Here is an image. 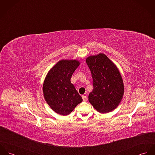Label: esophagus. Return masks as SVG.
I'll return each instance as SVG.
<instances>
[{
	"instance_id": "esophagus-1",
	"label": "esophagus",
	"mask_w": 155,
	"mask_h": 155,
	"mask_svg": "<svg viewBox=\"0 0 155 155\" xmlns=\"http://www.w3.org/2000/svg\"><path fill=\"white\" fill-rule=\"evenodd\" d=\"M82 99H83V101H87L88 98H87V97L85 96V95H82Z\"/></svg>"
}]
</instances>
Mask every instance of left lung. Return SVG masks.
I'll use <instances>...</instances> for the list:
<instances>
[{
    "instance_id": "1",
    "label": "left lung",
    "mask_w": 155,
    "mask_h": 155,
    "mask_svg": "<svg viewBox=\"0 0 155 155\" xmlns=\"http://www.w3.org/2000/svg\"><path fill=\"white\" fill-rule=\"evenodd\" d=\"M86 62L91 72L94 87L89 94V103L101 113L113 110L119 104L124 92L119 71L104 54L89 56Z\"/></svg>"
}]
</instances>
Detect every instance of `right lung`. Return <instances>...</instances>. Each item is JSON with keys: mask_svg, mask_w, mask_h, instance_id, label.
<instances>
[{"mask_svg": "<svg viewBox=\"0 0 155 155\" xmlns=\"http://www.w3.org/2000/svg\"><path fill=\"white\" fill-rule=\"evenodd\" d=\"M79 64L77 60H61L49 71L45 79V99L50 107L60 114H69L82 101L70 81Z\"/></svg>", "mask_w": 155, "mask_h": 155, "instance_id": "1", "label": "right lung"}]
</instances>
